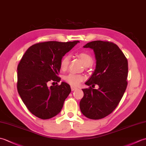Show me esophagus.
<instances>
[{
	"label": "esophagus",
	"mask_w": 146,
	"mask_h": 146,
	"mask_svg": "<svg viewBox=\"0 0 146 146\" xmlns=\"http://www.w3.org/2000/svg\"><path fill=\"white\" fill-rule=\"evenodd\" d=\"M71 90H72V91H74V90H75L77 89V87H76V86H74L73 85H71Z\"/></svg>",
	"instance_id": "34e87169"
}]
</instances>
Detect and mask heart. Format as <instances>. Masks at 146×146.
<instances>
[{"mask_svg":"<svg viewBox=\"0 0 146 146\" xmlns=\"http://www.w3.org/2000/svg\"><path fill=\"white\" fill-rule=\"evenodd\" d=\"M79 58L81 59L84 64L85 66L88 67L90 66L93 63V59L86 52H80L78 54ZM70 56L65 55L62 58L60 61V66L61 70H66L70 64ZM64 80L71 85L77 86L80 84L85 80V76L81 75V74L70 73L64 76Z\"/></svg>","mask_w":146,"mask_h":146,"instance_id":"heart-1","label":"heart"}]
</instances>
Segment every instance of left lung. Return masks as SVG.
Here are the masks:
<instances>
[{
  "label": "left lung",
  "instance_id": "8db88e82",
  "mask_svg": "<svg viewBox=\"0 0 146 146\" xmlns=\"http://www.w3.org/2000/svg\"><path fill=\"white\" fill-rule=\"evenodd\" d=\"M83 48L94 51L96 67L82 89L83 98L80 102L82 113L90 119H100L115 109L127 86L128 61L118 46L113 42L94 41ZM95 84L99 89H94Z\"/></svg>",
  "mask_w": 146,
  "mask_h": 146
}]
</instances>
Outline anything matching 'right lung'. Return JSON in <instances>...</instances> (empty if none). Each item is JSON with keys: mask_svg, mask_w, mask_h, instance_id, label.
Segmentation results:
<instances>
[{"mask_svg": "<svg viewBox=\"0 0 146 146\" xmlns=\"http://www.w3.org/2000/svg\"><path fill=\"white\" fill-rule=\"evenodd\" d=\"M78 41H48L31 46L17 66V91L31 112L41 119L56 115L71 92L70 85L48 86L49 82L60 81V61ZM54 83V82H53Z\"/></svg>", "mask_w": 146, "mask_h": 146, "instance_id": "right-lung-1", "label": "right lung"}]
</instances>
